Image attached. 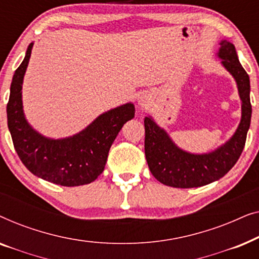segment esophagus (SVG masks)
I'll use <instances>...</instances> for the list:
<instances>
[{
	"label": "esophagus",
	"mask_w": 259,
	"mask_h": 259,
	"mask_svg": "<svg viewBox=\"0 0 259 259\" xmlns=\"http://www.w3.org/2000/svg\"><path fill=\"white\" fill-rule=\"evenodd\" d=\"M148 101H150V99H148L146 94L140 95L139 99H138V102H139V105H141V106H147Z\"/></svg>",
	"instance_id": "1"
}]
</instances>
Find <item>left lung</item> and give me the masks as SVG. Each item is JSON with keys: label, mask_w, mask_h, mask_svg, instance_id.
<instances>
[{"label": "left lung", "mask_w": 259, "mask_h": 259, "mask_svg": "<svg viewBox=\"0 0 259 259\" xmlns=\"http://www.w3.org/2000/svg\"><path fill=\"white\" fill-rule=\"evenodd\" d=\"M218 56L232 74L242 99V120L236 133L225 145L207 154H191L177 147L167 133L152 118L146 116L145 125V155L154 178L164 185L190 189L207 185L221 179L231 169L245 146L251 122L250 79L240 65L236 48L228 41L221 42Z\"/></svg>", "instance_id": "obj_1"}]
</instances>
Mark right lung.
Wrapping results in <instances>:
<instances>
[{"label": "right lung", "mask_w": 259, "mask_h": 259, "mask_svg": "<svg viewBox=\"0 0 259 259\" xmlns=\"http://www.w3.org/2000/svg\"><path fill=\"white\" fill-rule=\"evenodd\" d=\"M33 44L15 70L7 104L8 128L23 165L40 178L62 186H80L94 182L104 171L108 152L123 123L134 118L133 104L104 113L87 128L66 139H49L34 131L24 118L22 82Z\"/></svg>", "instance_id": "add662e5"}]
</instances>
